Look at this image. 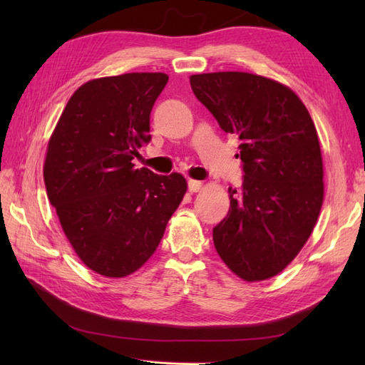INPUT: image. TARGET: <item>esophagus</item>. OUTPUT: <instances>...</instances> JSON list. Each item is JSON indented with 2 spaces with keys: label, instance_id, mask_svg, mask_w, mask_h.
I'll return each instance as SVG.
<instances>
[{
  "label": "esophagus",
  "instance_id": "34e87169",
  "mask_svg": "<svg viewBox=\"0 0 365 365\" xmlns=\"http://www.w3.org/2000/svg\"><path fill=\"white\" fill-rule=\"evenodd\" d=\"M189 192L190 193H196V192H200L201 190V187H202V182L201 181H196V180H189Z\"/></svg>",
  "mask_w": 365,
  "mask_h": 365
}]
</instances>
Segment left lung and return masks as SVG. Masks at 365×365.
<instances>
[{"label": "left lung", "mask_w": 365, "mask_h": 365, "mask_svg": "<svg viewBox=\"0 0 365 365\" xmlns=\"http://www.w3.org/2000/svg\"><path fill=\"white\" fill-rule=\"evenodd\" d=\"M192 90L227 134L240 140L244 182L230 187L228 215L213 242L240 279L274 277L311 236L322 210L323 158L317 129L297 94L263 76H190Z\"/></svg>", "instance_id": "obj_1"}]
</instances>
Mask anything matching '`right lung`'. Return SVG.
Returning a JSON list of instances; mask_svg holds the SVG:
<instances>
[{"instance_id": "right-lung-1", "label": "right lung", "mask_w": 365, "mask_h": 365, "mask_svg": "<svg viewBox=\"0 0 365 365\" xmlns=\"http://www.w3.org/2000/svg\"><path fill=\"white\" fill-rule=\"evenodd\" d=\"M168 81L128 73L86 82L48 141V200L77 256L105 277H126L149 260L187 190L182 175L132 163L152 138L150 111Z\"/></svg>"}]
</instances>
